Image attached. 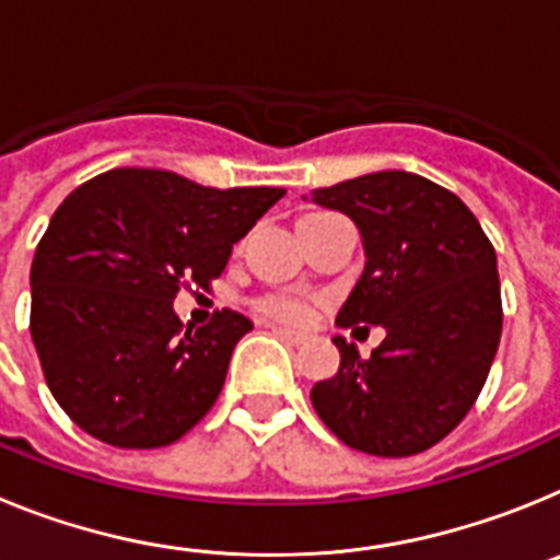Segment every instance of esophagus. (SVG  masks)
<instances>
[{"mask_svg": "<svg viewBox=\"0 0 560 560\" xmlns=\"http://www.w3.org/2000/svg\"><path fill=\"white\" fill-rule=\"evenodd\" d=\"M271 330H275L277 336H283L285 341H291V345H303V341L308 339V334H305V330L289 328V325H271Z\"/></svg>", "mask_w": 560, "mask_h": 560, "instance_id": "esophagus-1", "label": "esophagus"}]
</instances>
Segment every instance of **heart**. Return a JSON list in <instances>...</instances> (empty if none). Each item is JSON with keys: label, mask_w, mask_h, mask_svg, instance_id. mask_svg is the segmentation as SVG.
<instances>
[{"label": "heart", "mask_w": 560, "mask_h": 560, "mask_svg": "<svg viewBox=\"0 0 560 560\" xmlns=\"http://www.w3.org/2000/svg\"><path fill=\"white\" fill-rule=\"evenodd\" d=\"M257 311L269 316H285V319H303L305 305L289 300V296H269L264 303H257Z\"/></svg>", "instance_id": "obj_1"}]
</instances>
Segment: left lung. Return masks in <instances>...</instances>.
Wrapping results in <instances>:
<instances>
[{
  "label": "left lung",
  "mask_w": 560,
  "mask_h": 560,
  "mask_svg": "<svg viewBox=\"0 0 560 560\" xmlns=\"http://www.w3.org/2000/svg\"><path fill=\"white\" fill-rule=\"evenodd\" d=\"M311 201L345 212L368 257L336 325L387 330L370 359L334 336L339 373L316 381L311 404L355 452H427L468 415L497 355V252L474 212L418 173H368Z\"/></svg>",
  "instance_id": "8db88e82"
}]
</instances>
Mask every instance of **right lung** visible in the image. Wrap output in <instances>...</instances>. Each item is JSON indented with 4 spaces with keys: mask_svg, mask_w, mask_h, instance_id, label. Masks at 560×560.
Listing matches in <instances>:
<instances>
[{
    "mask_svg": "<svg viewBox=\"0 0 560 560\" xmlns=\"http://www.w3.org/2000/svg\"><path fill=\"white\" fill-rule=\"evenodd\" d=\"M283 187H205L179 173L114 167L72 190L30 269V334L58 407L117 448H160L219 398L252 323L219 311L205 328L173 311L207 289Z\"/></svg>",
    "mask_w": 560,
    "mask_h": 560,
    "instance_id": "obj_1",
    "label": "right lung"
}]
</instances>
